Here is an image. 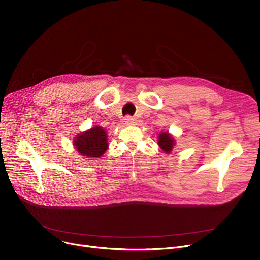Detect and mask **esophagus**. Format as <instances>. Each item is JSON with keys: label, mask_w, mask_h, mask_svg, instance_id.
Returning <instances> with one entry per match:
<instances>
[{"label": "esophagus", "mask_w": 260, "mask_h": 260, "mask_svg": "<svg viewBox=\"0 0 260 260\" xmlns=\"http://www.w3.org/2000/svg\"><path fill=\"white\" fill-rule=\"evenodd\" d=\"M124 122H125V124H127V125H133L136 123V119L131 117V116H126L124 118Z\"/></svg>", "instance_id": "34e87169"}]
</instances>
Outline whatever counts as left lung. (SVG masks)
I'll use <instances>...</instances> for the list:
<instances>
[{
    "label": "left lung",
    "mask_w": 260,
    "mask_h": 260,
    "mask_svg": "<svg viewBox=\"0 0 260 260\" xmlns=\"http://www.w3.org/2000/svg\"><path fill=\"white\" fill-rule=\"evenodd\" d=\"M158 139V145L160 146V148L165 153L170 154L175 145V139L173 138V136L168 132H162L159 134Z\"/></svg>",
    "instance_id": "left-lung-1"
}]
</instances>
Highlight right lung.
I'll list each match as a JSON object with an SVG mask.
<instances>
[{
    "label": "right lung",
    "mask_w": 260,
    "mask_h": 260,
    "mask_svg": "<svg viewBox=\"0 0 260 260\" xmlns=\"http://www.w3.org/2000/svg\"><path fill=\"white\" fill-rule=\"evenodd\" d=\"M74 145L80 155L86 158H99L108 147L107 134L101 126H94L77 135Z\"/></svg>",
    "instance_id": "1"
}]
</instances>
